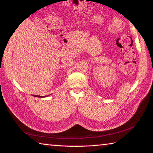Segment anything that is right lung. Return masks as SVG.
Segmentation results:
<instances>
[{"label": "right lung", "mask_w": 153, "mask_h": 153, "mask_svg": "<svg viewBox=\"0 0 153 153\" xmlns=\"http://www.w3.org/2000/svg\"><path fill=\"white\" fill-rule=\"evenodd\" d=\"M34 97H41V96H37V95H33Z\"/></svg>", "instance_id": "1"}]
</instances>
